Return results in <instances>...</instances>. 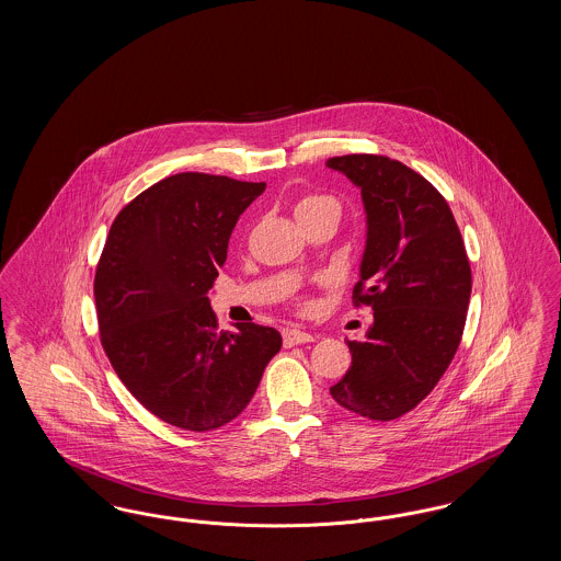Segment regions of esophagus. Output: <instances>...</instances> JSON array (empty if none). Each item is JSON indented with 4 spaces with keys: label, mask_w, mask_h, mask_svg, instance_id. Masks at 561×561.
I'll return each mask as SVG.
<instances>
[{
    "label": "esophagus",
    "mask_w": 561,
    "mask_h": 561,
    "mask_svg": "<svg viewBox=\"0 0 561 561\" xmlns=\"http://www.w3.org/2000/svg\"><path fill=\"white\" fill-rule=\"evenodd\" d=\"M284 336V347H294V345H305V343H313L316 336L305 332V330H298V328H284L282 332Z\"/></svg>",
    "instance_id": "obj_1"
}]
</instances>
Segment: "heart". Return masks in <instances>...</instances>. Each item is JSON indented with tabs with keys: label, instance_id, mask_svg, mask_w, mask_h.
<instances>
[{
	"label": "heart",
	"instance_id": "1",
	"mask_svg": "<svg viewBox=\"0 0 561 561\" xmlns=\"http://www.w3.org/2000/svg\"><path fill=\"white\" fill-rule=\"evenodd\" d=\"M321 210H334V213H339L336 199L330 197V195H321V193H307V195H300V197L296 199V204H294L296 218L321 213Z\"/></svg>",
	"mask_w": 561,
	"mask_h": 561
}]
</instances>
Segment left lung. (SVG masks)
Returning <instances> with one entry per match:
<instances>
[{"instance_id": "obj_1", "label": "left lung", "mask_w": 561, "mask_h": 561, "mask_svg": "<svg viewBox=\"0 0 561 561\" xmlns=\"http://www.w3.org/2000/svg\"><path fill=\"white\" fill-rule=\"evenodd\" d=\"M362 191L366 248L355 302L374 323L348 341L351 368L332 398L370 421H393L427 398L460 345L471 267L453 210L412 168L385 156L330 158Z\"/></svg>"}]
</instances>
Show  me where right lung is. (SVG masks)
<instances>
[{"instance_id": "add662e5", "label": "right lung", "mask_w": 561, "mask_h": 561, "mask_svg": "<svg viewBox=\"0 0 561 561\" xmlns=\"http://www.w3.org/2000/svg\"><path fill=\"white\" fill-rule=\"evenodd\" d=\"M265 187L181 172L111 225L94 277L101 343L126 389L168 425L231 423L282 348L275 328L252 321L216 332L208 298L240 214Z\"/></svg>"}]
</instances>
